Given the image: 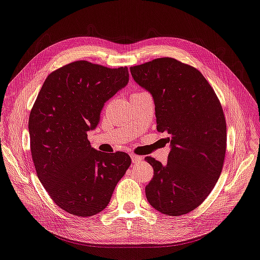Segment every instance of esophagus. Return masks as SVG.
Masks as SVG:
<instances>
[{
  "mask_svg": "<svg viewBox=\"0 0 260 260\" xmlns=\"http://www.w3.org/2000/svg\"><path fill=\"white\" fill-rule=\"evenodd\" d=\"M132 158V161L134 165H137L142 160V157L141 156H137V155H131Z\"/></svg>",
  "mask_w": 260,
  "mask_h": 260,
  "instance_id": "1",
  "label": "esophagus"
}]
</instances>
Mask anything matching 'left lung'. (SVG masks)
Instances as JSON below:
<instances>
[{
  "instance_id": "1",
  "label": "left lung",
  "mask_w": 260,
  "mask_h": 260,
  "mask_svg": "<svg viewBox=\"0 0 260 260\" xmlns=\"http://www.w3.org/2000/svg\"><path fill=\"white\" fill-rule=\"evenodd\" d=\"M154 100L157 131L169 134L167 165L145 157L154 176L148 202L168 216L200 206L218 182L226 150V122L213 89L196 68L164 57L129 68Z\"/></svg>"
}]
</instances>
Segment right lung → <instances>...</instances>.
Segmentation results:
<instances>
[{
    "label": "right lung",
    "instance_id": "1",
    "mask_svg": "<svg viewBox=\"0 0 260 260\" xmlns=\"http://www.w3.org/2000/svg\"><path fill=\"white\" fill-rule=\"evenodd\" d=\"M128 81L127 67L74 61L47 77L32 106L28 132L38 178L55 204L74 216L105 209L131 166L128 154L96 151L87 138L104 104Z\"/></svg>",
    "mask_w": 260,
    "mask_h": 260
}]
</instances>
